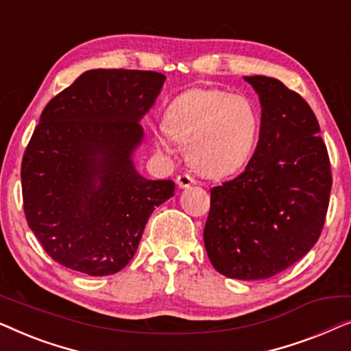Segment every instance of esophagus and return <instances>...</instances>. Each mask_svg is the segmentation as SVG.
I'll return each mask as SVG.
<instances>
[{
    "instance_id": "1",
    "label": "esophagus",
    "mask_w": 351,
    "mask_h": 351,
    "mask_svg": "<svg viewBox=\"0 0 351 351\" xmlns=\"http://www.w3.org/2000/svg\"><path fill=\"white\" fill-rule=\"evenodd\" d=\"M196 180L191 177L190 174H180L177 177V185L180 186V189H189V186L195 185Z\"/></svg>"
}]
</instances>
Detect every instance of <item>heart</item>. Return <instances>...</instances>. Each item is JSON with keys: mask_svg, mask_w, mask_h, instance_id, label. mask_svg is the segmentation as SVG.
Segmentation results:
<instances>
[{"mask_svg": "<svg viewBox=\"0 0 351 351\" xmlns=\"http://www.w3.org/2000/svg\"><path fill=\"white\" fill-rule=\"evenodd\" d=\"M162 126L155 136L158 147L171 152V141L180 143L196 171L223 177L249 161L258 141L261 117L246 95L195 88L172 100Z\"/></svg>", "mask_w": 351, "mask_h": 351, "instance_id": "1", "label": "heart"}]
</instances>
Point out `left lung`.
Instances as JSON below:
<instances>
[{
  "mask_svg": "<svg viewBox=\"0 0 351 351\" xmlns=\"http://www.w3.org/2000/svg\"><path fill=\"white\" fill-rule=\"evenodd\" d=\"M244 81L261 100V134L244 172L210 190L204 246L219 273L252 281L278 275L315 246L332 177L310 105L276 78Z\"/></svg>",
  "mask_w": 351,
  "mask_h": 351,
  "instance_id": "1",
  "label": "left lung"
}]
</instances>
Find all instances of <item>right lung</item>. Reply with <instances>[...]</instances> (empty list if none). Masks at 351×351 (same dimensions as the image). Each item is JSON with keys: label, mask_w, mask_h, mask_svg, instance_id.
<instances>
[{"label": "right lung", "mask_w": 351, "mask_h": 351, "mask_svg": "<svg viewBox=\"0 0 351 351\" xmlns=\"http://www.w3.org/2000/svg\"><path fill=\"white\" fill-rule=\"evenodd\" d=\"M166 76L89 70L43 110L22 160L28 227L57 263L89 276L123 270L172 180H148L132 155Z\"/></svg>", "instance_id": "add662e5"}]
</instances>
